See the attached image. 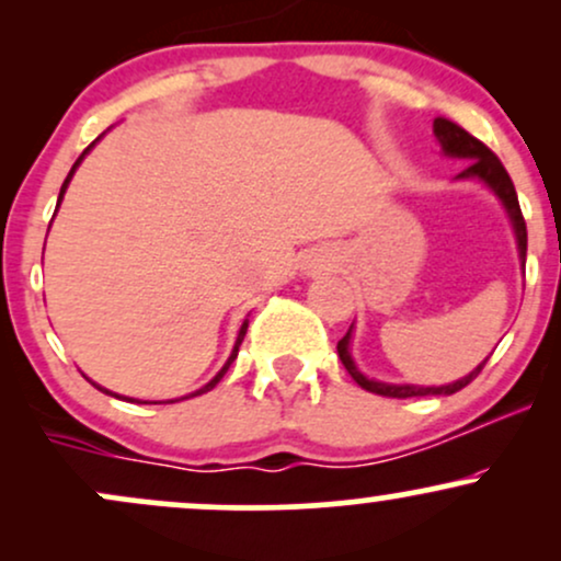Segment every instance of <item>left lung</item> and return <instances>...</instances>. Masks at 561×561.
<instances>
[{"instance_id":"left-lung-1","label":"left lung","mask_w":561,"mask_h":561,"mask_svg":"<svg viewBox=\"0 0 561 561\" xmlns=\"http://www.w3.org/2000/svg\"><path fill=\"white\" fill-rule=\"evenodd\" d=\"M435 137L440 139L443 145V152L446 156H454V158H467L469 165L465 171H461V179H482L491 190L499 195L501 203H504V208L508 210V216H512V224H514V234H517V248H519V261H523L525 266V259H527V227H525V216L523 210H519V199H517V192H514V184L512 179H508V173L504 165H501V160L493 156V150H488L485 145L478 137H472V134L465 131L459 124H454V121L448 118H435ZM347 345H351V330L345 332V337L337 343V356L343 366L347 369V375L356 379L358 385H362L364 390L369 392H377V396H385V398H416V396H450V392H459L461 388H467L469 382H472L474 377L480 375L482 362L478 369L469 371L467 377L456 379V382L450 385H443V388H416V385H385V382H375V379H366L362 371L356 369V364H353L351 353H347Z\"/></svg>"}]
</instances>
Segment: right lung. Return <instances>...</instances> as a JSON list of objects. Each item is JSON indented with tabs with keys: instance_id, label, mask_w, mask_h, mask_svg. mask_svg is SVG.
<instances>
[{
	"instance_id": "add662e5",
	"label": "right lung",
	"mask_w": 561,
	"mask_h": 561,
	"mask_svg": "<svg viewBox=\"0 0 561 561\" xmlns=\"http://www.w3.org/2000/svg\"><path fill=\"white\" fill-rule=\"evenodd\" d=\"M89 147H92V145H89ZM89 147H87V150H83L81 152V156H79V160H76V163H73V169H70V173H68V176H66V182H62V186H60V197H57V205H60V199H62V195H66V186H68V182H70V176H73V171L76 169H79V163H81V160H83V156H87V152H89ZM244 332H248V321H244V324L240 327V334H237V343H234V351H231V356H229V362L227 364H224V369L221 371H218V375L214 377V379H210V382L208 385H205V388H199V390H195V392H192V396H203V392H208L210 388H216V385L218 382H221V377L224 375H227V369H229V366H231V362H234V358H237V351H240V345H242V340H244ZM96 388H100V385H96ZM102 390V388H100ZM107 392V396H113V392L111 390H105ZM192 396H186V398H192ZM115 398H118V396H115ZM128 401H131V398H128ZM182 401H184V398H182ZM134 403V401H131ZM137 403H141V401H137ZM147 403V401H145ZM173 403V401H171Z\"/></svg>"
}]
</instances>
